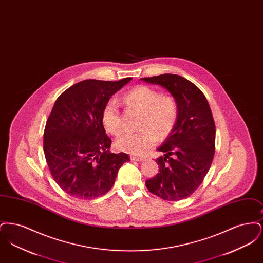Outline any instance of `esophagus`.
I'll list each match as a JSON object with an SVG mask.
<instances>
[{"label":"esophagus","instance_id":"34e87169","mask_svg":"<svg viewBox=\"0 0 263 263\" xmlns=\"http://www.w3.org/2000/svg\"><path fill=\"white\" fill-rule=\"evenodd\" d=\"M130 159H131L132 161H137V162L144 161V158H143V157H136V156H131Z\"/></svg>","mask_w":263,"mask_h":263}]
</instances>
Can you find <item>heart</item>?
I'll list each match as a JSON object with an SVG mask.
<instances>
[{"label":"heart","instance_id":"1","mask_svg":"<svg viewBox=\"0 0 263 263\" xmlns=\"http://www.w3.org/2000/svg\"><path fill=\"white\" fill-rule=\"evenodd\" d=\"M123 100L127 104L143 109L137 132L126 131L116 140V146L120 151L132 155H143L155 147L159 136L167 137L173 131L177 119V103L167 95H161L156 88L148 86H137L127 91ZM101 122L104 129L113 135H117L123 128V120L119 104L115 99H109L103 105Z\"/></svg>","mask_w":263,"mask_h":263}]
</instances>
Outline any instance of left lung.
Returning a JSON list of instances; mask_svg holds the SVG:
<instances>
[{"label": "left lung", "instance_id": "obj_1", "mask_svg": "<svg viewBox=\"0 0 263 263\" xmlns=\"http://www.w3.org/2000/svg\"><path fill=\"white\" fill-rule=\"evenodd\" d=\"M167 89L177 103V119L171 134L158 149L159 174L146 180L151 193L163 200L189 197L207 175L215 153L216 127L205 96L193 83L173 74L142 78Z\"/></svg>", "mask_w": 263, "mask_h": 263}]
</instances>
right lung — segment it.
Returning <instances> with one entry per match:
<instances>
[{"instance_id":"right-lung-1","label":"right lung","mask_w":263,"mask_h":263,"mask_svg":"<svg viewBox=\"0 0 263 263\" xmlns=\"http://www.w3.org/2000/svg\"><path fill=\"white\" fill-rule=\"evenodd\" d=\"M132 78L117 82L85 80L56 100L46 121L43 150L56 183L78 199H95L112 187L125 153L109 152L101 111L105 102Z\"/></svg>"}]
</instances>
